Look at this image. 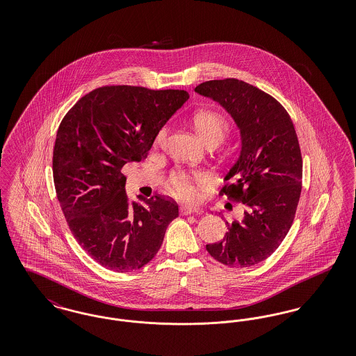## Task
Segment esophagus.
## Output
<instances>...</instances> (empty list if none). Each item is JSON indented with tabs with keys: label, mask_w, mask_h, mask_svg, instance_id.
Here are the masks:
<instances>
[{
	"label": "esophagus",
	"mask_w": 356,
	"mask_h": 356,
	"mask_svg": "<svg viewBox=\"0 0 356 356\" xmlns=\"http://www.w3.org/2000/svg\"><path fill=\"white\" fill-rule=\"evenodd\" d=\"M180 213L183 215V216H186V215H197V213H200V209H197V208H192V207H181L180 208Z\"/></svg>",
	"instance_id": "1"
}]
</instances>
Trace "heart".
Returning <instances> with one entry per match:
<instances>
[{
  "instance_id": "heart-1",
  "label": "heart",
  "mask_w": 356,
  "mask_h": 356,
  "mask_svg": "<svg viewBox=\"0 0 356 356\" xmlns=\"http://www.w3.org/2000/svg\"><path fill=\"white\" fill-rule=\"evenodd\" d=\"M192 127L196 132L197 137L208 145H218L224 136L228 134L229 125L227 119L216 111L211 109H202L196 112L192 118ZM165 136V131H160L156 137L157 143H161ZM202 179V175H192L184 170H177L172 173L170 177V184L172 191L183 197V199H192L196 195L195 183L196 180Z\"/></svg>"
}]
</instances>
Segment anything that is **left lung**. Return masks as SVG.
I'll return each mask as SVG.
<instances>
[{"label": "left lung", "mask_w": 356, "mask_h": 356, "mask_svg": "<svg viewBox=\"0 0 356 356\" xmlns=\"http://www.w3.org/2000/svg\"><path fill=\"white\" fill-rule=\"evenodd\" d=\"M195 90L224 106L241 135L240 156L220 195L244 204V216L225 221L224 238L205 248L221 264L251 267L276 251L295 219L303 177L295 127L280 102L241 80H211Z\"/></svg>", "instance_id": "left-lung-1"}]
</instances>
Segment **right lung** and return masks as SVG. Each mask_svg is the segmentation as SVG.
Masks as SVG:
<instances>
[{
	"instance_id": "add662e5",
	"label": "right lung",
	"mask_w": 356,
	"mask_h": 356,
	"mask_svg": "<svg viewBox=\"0 0 356 356\" xmlns=\"http://www.w3.org/2000/svg\"><path fill=\"white\" fill-rule=\"evenodd\" d=\"M188 99L180 89L105 85L76 102L58 127L53 149L58 203L72 235L106 270L144 267L179 216L168 196L129 204L121 170L147 157L160 129Z\"/></svg>"
}]
</instances>
